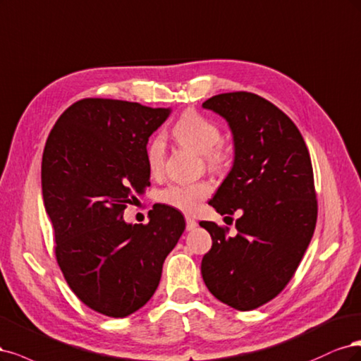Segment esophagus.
<instances>
[{"label": "esophagus", "instance_id": "1", "mask_svg": "<svg viewBox=\"0 0 361 361\" xmlns=\"http://www.w3.org/2000/svg\"><path fill=\"white\" fill-rule=\"evenodd\" d=\"M197 226V222H196V220L195 219H192V217H185V229H188V231H193L195 228Z\"/></svg>", "mask_w": 361, "mask_h": 361}]
</instances>
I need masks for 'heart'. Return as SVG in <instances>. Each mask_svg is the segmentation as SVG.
Here are the masks:
<instances>
[{
  "instance_id": "heart-1",
  "label": "heart",
  "mask_w": 361,
  "mask_h": 361,
  "mask_svg": "<svg viewBox=\"0 0 361 361\" xmlns=\"http://www.w3.org/2000/svg\"><path fill=\"white\" fill-rule=\"evenodd\" d=\"M176 141L190 148L196 153L204 154L207 165L213 171H222L229 161V149L222 142V130L210 118L204 117L197 111H185L172 127ZM166 144L161 135L149 139L145 148V161L151 173H159L164 168ZM212 185L207 181L193 183H172L160 192L161 204L177 208L184 213H193L200 202L210 196Z\"/></svg>"
}]
</instances>
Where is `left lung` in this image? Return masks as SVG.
<instances>
[{"label": "left lung", "instance_id": "1", "mask_svg": "<svg viewBox=\"0 0 361 361\" xmlns=\"http://www.w3.org/2000/svg\"><path fill=\"white\" fill-rule=\"evenodd\" d=\"M202 106L228 121L235 147L234 166L208 204L222 216L243 213L235 235L214 222L200 224L213 240L201 273L217 300L253 310L282 293L315 231L309 149L293 120L253 92H224Z\"/></svg>", "mask_w": 361, "mask_h": 361}]
</instances>
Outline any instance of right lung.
<instances>
[{
  "mask_svg": "<svg viewBox=\"0 0 361 361\" xmlns=\"http://www.w3.org/2000/svg\"><path fill=\"white\" fill-rule=\"evenodd\" d=\"M169 109L112 99L68 106L48 136L42 192L67 285L90 309L124 318L159 286L161 269L185 228L183 214L156 205L147 225L123 213L149 185L148 137Z\"/></svg>",
  "mask_w": 361,
  "mask_h": 361,
  "instance_id": "right-lung-1",
  "label": "right lung"
}]
</instances>
